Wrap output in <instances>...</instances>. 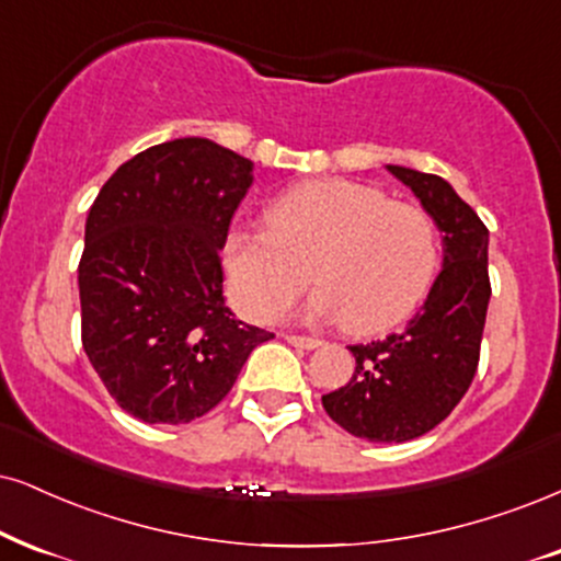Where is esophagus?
Here are the masks:
<instances>
[{
	"label": "esophagus",
	"instance_id": "1",
	"mask_svg": "<svg viewBox=\"0 0 561 561\" xmlns=\"http://www.w3.org/2000/svg\"><path fill=\"white\" fill-rule=\"evenodd\" d=\"M286 341L296 345V348H307V351L320 348V345H322L320 337H309V335H286Z\"/></svg>",
	"mask_w": 561,
	"mask_h": 561
}]
</instances>
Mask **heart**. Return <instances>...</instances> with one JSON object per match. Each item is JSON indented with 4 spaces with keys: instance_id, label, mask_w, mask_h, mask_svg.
<instances>
[{
    "instance_id": "1",
    "label": "heart",
    "mask_w": 561,
    "mask_h": 561,
    "mask_svg": "<svg viewBox=\"0 0 561 561\" xmlns=\"http://www.w3.org/2000/svg\"><path fill=\"white\" fill-rule=\"evenodd\" d=\"M224 270L237 307L275 320L312 270L317 317H341L354 333L396 328L416 312L439 270V231L424 207L392 203L382 190L317 179L267 207V228H231Z\"/></svg>"
}]
</instances>
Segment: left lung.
I'll return each instance as SVG.
<instances>
[{"mask_svg":"<svg viewBox=\"0 0 561 561\" xmlns=\"http://www.w3.org/2000/svg\"><path fill=\"white\" fill-rule=\"evenodd\" d=\"M442 231V270L421 312L400 333L351 345L354 377L322 396L328 416L354 437L408 442L460 403L479 366L489 286V231L442 176L387 165Z\"/></svg>","mask_w":561,"mask_h":561,"instance_id":"obj_1","label":"left lung"}]
</instances>
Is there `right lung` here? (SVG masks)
<instances>
[{"label":"right lung","mask_w":561,"mask_h":561,"mask_svg":"<svg viewBox=\"0 0 561 561\" xmlns=\"http://www.w3.org/2000/svg\"><path fill=\"white\" fill-rule=\"evenodd\" d=\"M254 163L207 137L137 153L101 186L78 267L82 348L145 424H190L273 337L233 317L220 249Z\"/></svg>","instance_id":"add662e5"}]
</instances>
